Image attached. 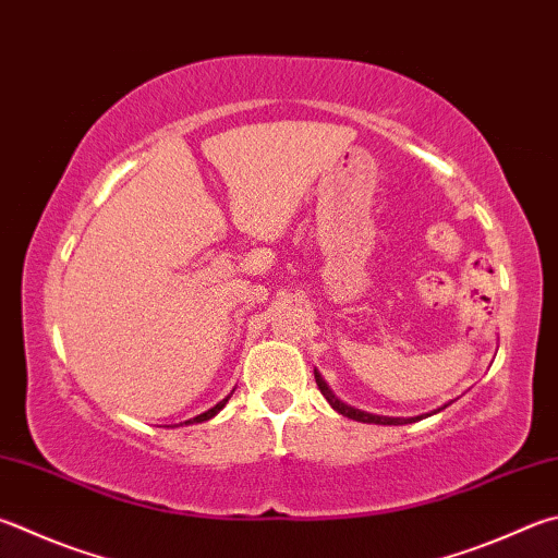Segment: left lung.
Wrapping results in <instances>:
<instances>
[{
    "label": "left lung",
    "instance_id": "8db88e82",
    "mask_svg": "<svg viewBox=\"0 0 558 558\" xmlns=\"http://www.w3.org/2000/svg\"><path fill=\"white\" fill-rule=\"evenodd\" d=\"M314 378H317V385H319V390H322V395L324 398H327V402L331 404L333 410H337L339 414H343V417H349V420H356V422H366V424H412V422H417V420H422L424 414H420V417H383V414H371V412H363V410H356V408H351V404H347V402H341L337 395H333L331 390H329V385L324 383V378L319 376L317 371H314ZM444 408H447V404H444ZM444 408H439V410H434L432 414H437V412H441ZM429 417V414H427Z\"/></svg>",
    "mask_w": 558,
    "mask_h": 558
}]
</instances>
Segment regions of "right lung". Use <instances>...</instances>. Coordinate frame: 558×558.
I'll return each mask as SVG.
<instances>
[{
	"label": "right lung",
	"instance_id": "add662e5",
	"mask_svg": "<svg viewBox=\"0 0 558 558\" xmlns=\"http://www.w3.org/2000/svg\"><path fill=\"white\" fill-rule=\"evenodd\" d=\"M231 395H234V390H231L229 395H227V398L225 400H221V402H217L215 404V408H209L207 412H202V414H197V417H192V420H187L185 424H195V422H207V420H211V417H215V414L221 410V408H225V404L229 402V398H231ZM182 424V422H180Z\"/></svg>",
	"mask_w": 558,
	"mask_h": 558
}]
</instances>
